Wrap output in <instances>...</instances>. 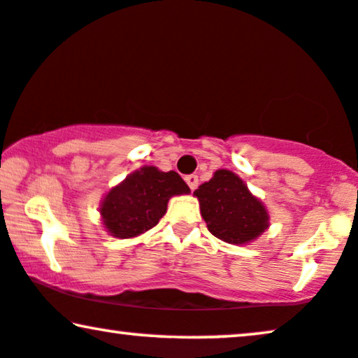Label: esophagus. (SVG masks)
<instances>
[{
	"label": "esophagus",
	"instance_id": "34e87169",
	"mask_svg": "<svg viewBox=\"0 0 358 358\" xmlns=\"http://www.w3.org/2000/svg\"><path fill=\"white\" fill-rule=\"evenodd\" d=\"M185 182L188 183L189 189H196V187H198V176L196 175H187V176H185Z\"/></svg>",
	"mask_w": 358,
	"mask_h": 358
}]
</instances>
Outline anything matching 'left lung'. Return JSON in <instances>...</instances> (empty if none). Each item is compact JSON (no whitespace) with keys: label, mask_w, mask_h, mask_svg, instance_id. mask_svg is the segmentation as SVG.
Wrapping results in <instances>:
<instances>
[{"label":"left lung","mask_w":358,"mask_h":358,"mask_svg":"<svg viewBox=\"0 0 358 358\" xmlns=\"http://www.w3.org/2000/svg\"><path fill=\"white\" fill-rule=\"evenodd\" d=\"M193 194L200 201L208 229L221 241L246 244L268 229V210L233 171L216 170Z\"/></svg>","instance_id":"1"}]
</instances>
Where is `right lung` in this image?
Returning <instances> with one entry per match:
<instances>
[{
    "mask_svg": "<svg viewBox=\"0 0 358 358\" xmlns=\"http://www.w3.org/2000/svg\"><path fill=\"white\" fill-rule=\"evenodd\" d=\"M187 193H189L188 185L176 171L142 166L103 196L101 205L103 228L120 239L138 236L160 221L171 196Z\"/></svg>",
    "mask_w": 358,
    "mask_h": 358,
    "instance_id": "1",
    "label": "right lung"
}]
</instances>
